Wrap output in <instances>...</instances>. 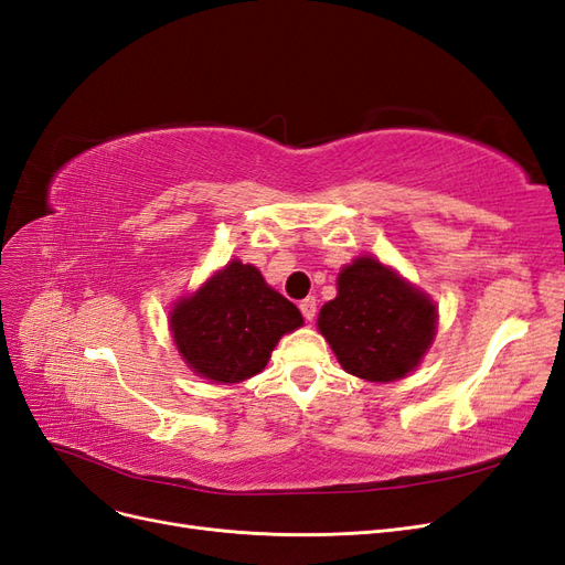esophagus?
<instances>
[{
    "label": "esophagus",
    "mask_w": 565,
    "mask_h": 565,
    "mask_svg": "<svg viewBox=\"0 0 565 565\" xmlns=\"http://www.w3.org/2000/svg\"><path fill=\"white\" fill-rule=\"evenodd\" d=\"M299 309H301L303 318L311 322V320L316 318V311H318V301H316V297H306V299L299 303Z\"/></svg>",
    "instance_id": "esophagus-1"
}]
</instances>
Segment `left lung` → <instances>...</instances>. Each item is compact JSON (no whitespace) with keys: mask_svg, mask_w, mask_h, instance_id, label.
Returning a JSON list of instances; mask_svg holds the SVG:
<instances>
[{"mask_svg":"<svg viewBox=\"0 0 565 565\" xmlns=\"http://www.w3.org/2000/svg\"><path fill=\"white\" fill-rule=\"evenodd\" d=\"M436 303L374 256L341 268L337 297L320 309L318 330L339 365L367 382L413 372L436 334Z\"/></svg>","mask_w":565,"mask_h":565,"instance_id":"1","label":"left lung"}]
</instances>
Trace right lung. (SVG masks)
Here are the masks:
<instances>
[{
	"label": "right lung",
	"mask_w": 565,
	"mask_h": 565,
	"mask_svg": "<svg viewBox=\"0 0 565 565\" xmlns=\"http://www.w3.org/2000/svg\"><path fill=\"white\" fill-rule=\"evenodd\" d=\"M301 324L297 306L268 287L259 268L237 259L169 313V330L185 365L216 384L259 374L280 337Z\"/></svg>",
	"instance_id": "right-lung-1"
}]
</instances>
